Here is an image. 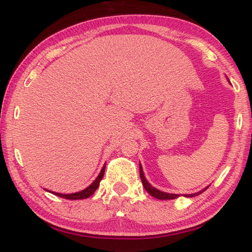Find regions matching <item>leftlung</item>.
<instances>
[{"label":"left lung","mask_w":252,"mask_h":252,"mask_svg":"<svg viewBox=\"0 0 252 252\" xmlns=\"http://www.w3.org/2000/svg\"><path fill=\"white\" fill-rule=\"evenodd\" d=\"M227 80L229 82V79L227 77ZM139 175H140V179H141V182H143V185L145 189L148 191V193L149 195H151L152 197L157 198L158 200H171V199H176L178 197H180L181 195L180 193H169V192H165V191H162L159 190L156 188H153V186L147 181V179L144 175V171H143V166H141V164H139ZM209 186H206V188H204L203 189L199 190L198 192H195V193H186V195H183L184 197H188V198H191V197H195V196H198L200 195V193H202L204 190L208 189Z\"/></svg>","instance_id":"8db88e82"}]
</instances>
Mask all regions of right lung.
Masks as SVG:
<instances>
[{
  "instance_id": "right-lung-1",
  "label": "right lung",
  "mask_w": 252,
  "mask_h": 252,
  "mask_svg": "<svg viewBox=\"0 0 252 252\" xmlns=\"http://www.w3.org/2000/svg\"><path fill=\"white\" fill-rule=\"evenodd\" d=\"M104 171H105V164H104V166L102 167L101 172L99 173V176L95 178L94 181L92 184H90L88 188H86L85 189H83L81 191H77V192H74V193H60V192H55V191H51V190H48V191L51 192V193H53V195H56V196L64 198V199H69V200L86 199V198L90 197L92 195H94V192L96 189H98L101 180L103 179V176H104Z\"/></svg>"
}]
</instances>
